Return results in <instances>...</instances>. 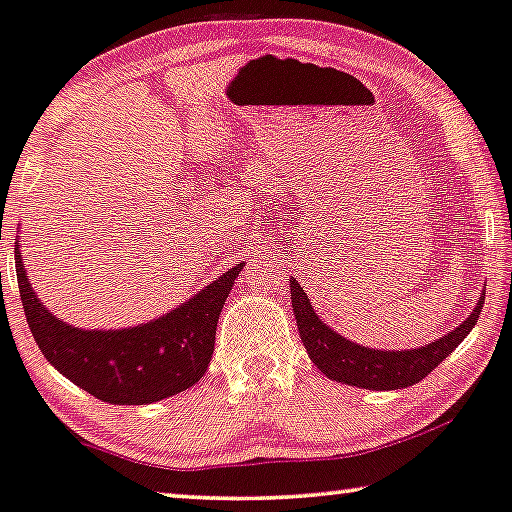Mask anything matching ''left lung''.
Returning a JSON list of instances; mask_svg holds the SVG:
<instances>
[{
  "mask_svg": "<svg viewBox=\"0 0 512 512\" xmlns=\"http://www.w3.org/2000/svg\"><path fill=\"white\" fill-rule=\"evenodd\" d=\"M292 287V308L299 326V335L310 361L317 365L329 379L340 384L368 388V391H395V388L414 386L425 379L453 349L467 338L476 326V319L483 312L485 294L480 296L476 308L457 329L441 335L439 340L427 342L416 349H372L358 342L347 340L324 324L315 308L310 305L308 294L299 280L289 278Z\"/></svg>",
  "mask_w": 512,
  "mask_h": 512,
  "instance_id": "left-lung-1",
  "label": "left lung"
}]
</instances>
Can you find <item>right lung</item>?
Masks as SVG:
<instances>
[{"instance_id":"obj_1","label":"right lung","mask_w":512,"mask_h":512,"mask_svg":"<svg viewBox=\"0 0 512 512\" xmlns=\"http://www.w3.org/2000/svg\"><path fill=\"white\" fill-rule=\"evenodd\" d=\"M20 299L38 349L82 391L110 404H151L197 384L216 345L227 294L246 264L239 262L179 308L128 329H78L38 301L15 248Z\"/></svg>"}]
</instances>
